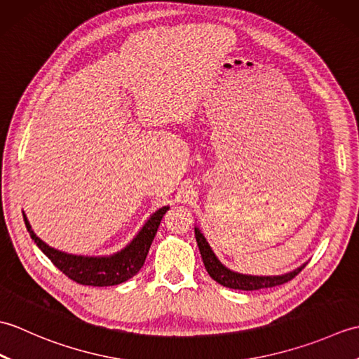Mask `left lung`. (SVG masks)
I'll return each mask as SVG.
<instances>
[{
    "label": "left lung",
    "mask_w": 359,
    "mask_h": 359,
    "mask_svg": "<svg viewBox=\"0 0 359 359\" xmlns=\"http://www.w3.org/2000/svg\"><path fill=\"white\" fill-rule=\"evenodd\" d=\"M194 233H196L197 247H199V250H201L205 269H207L208 274L212 279L219 282L220 285L228 287V288L245 290V292H251V290L276 287L280 284H285V282H288V280H292L296 274L307 265V262H306L292 271L284 273V274H274V276H255V274L238 273V271L230 270L228 266H225L222 262L219 261L217 256L215 255V251L211 250L208 241L205 239V236L202 234L199 228L196 226Z\"/></svg>",
    "instance_id": "1"
}]
</instances>
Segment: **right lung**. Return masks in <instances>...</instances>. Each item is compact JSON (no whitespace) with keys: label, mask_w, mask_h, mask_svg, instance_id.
Here are the masks:
<instances>
[{"label":"right lung","mask_w":359,"mask_h":359,"mask_svg":"<svg viewBox=\"0 0 359 359\" xmlns=\"http://www.w3.org/2000/svg\"><path fill=\"white\" fill-rule=\"evenodd\" d=\"M168 210H170V207H162L156 212H152L151 217L140 228V231L134 236V239L129 242L125 248H121L117 253L109 256L71 255L53 247H49L48 243L41 241L34 233L25 212H22V217H25L27 231L32 241L36 243V247L40 248L43 253L50 259V262L55 265L60 271H63L67 278L83 285L109 287L121 284V282L131 279L140 271L144 264V259H147L151 243L154 241L160 220H162Z\"/></svg>","instance_id":"add662e5"}]
</instances>
